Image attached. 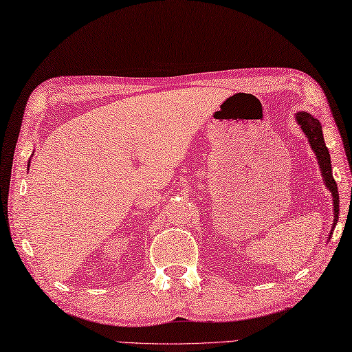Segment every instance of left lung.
Returning <instances> with one entry per match:
<instances>
[{
    "label": "left lung",
    "instance_id": "8db88e82",
    "mask_svg": "<svg viewBox=\"0 0 352 352\" xmlns=\"http://www.w3.org/2000/svg\"><path fill=\"white\" fill-rule=\"evenodd\" d=\"M297 122L300 124L302 130L305 131V135L308 136L311 147H313L314 153L319 159V165L323 175V181L327 184V187L329 188L331 195H333V201H334V227L337 223V219H339V191H337V184L336 179L333 177V170H331V157H329V151L327 148V144L323 141V133H322V125L317 121L316 118H313L308 113H297Z\"/></svg>",
    "mask_w": 352,
    "mask_h": 352
}]
</instances>
